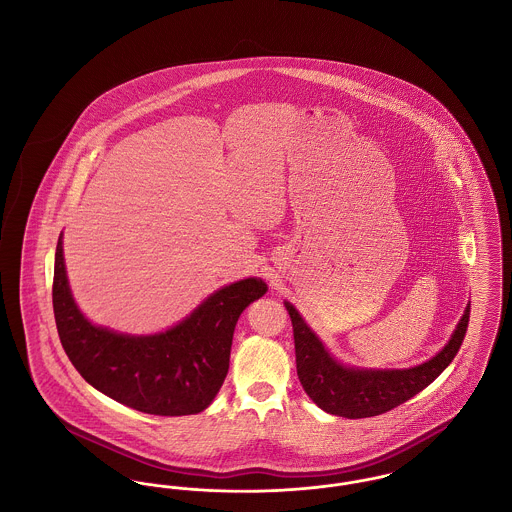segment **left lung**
<instances>
[{"mask_svg":"<svg viewBox=\"0 0 512 512\" xmlns=\"http://www.w3.org/2000/svg\"><path fill=\"white\" fill-rule=\"evenodd\" d=\"M295 335L296 374L306 395L322 410L343 418H368L406 403L453 362L464 341L470 304H466L445 347L410 368H362L337 360L304 322L295 306L283 302Z\"/></svg>","mask_w":512,"mask_h":512,"instance_id":"1","label":"left lung"}]
</instances>
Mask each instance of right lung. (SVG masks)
I'll list each match as a JSON object with an SVG mask.
<instances>
[{"label":"right lung","instance_id":"obj_1","mask_svg":"<svg viewBox=\"0 0 512 512\" xmlns=\"http://www.w3.org/2000/svg\"><path fill=\"white\" fill-rule=\"evenodd\" d=\"M266 291L260 277H244L163 331L121 333L82 314L67 277L63 233L55 248V323L69 360L94 389L146 414L187 416L214 403L229 370L239 316Z\"/></svg>","mask_w":512,"mask_h":512}]
</instances>
